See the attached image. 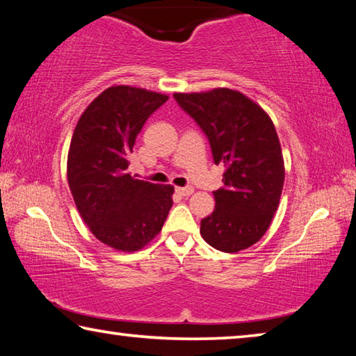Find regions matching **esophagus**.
Wrapping results in <instances>:
<instances>
[{
  "mask_svg": "<svg viewBox=\"0 0 356 356\" xmlns=\"http://www.w3.org/2000/svg\"><path fill=\"white\" fill-rule=\"evenodd\" d=\"M176 191L179 193L180 196H190V195H193V191H195V190H193L191 186H177Z\"/></svg>",
  "mask_w": 356,
  "mask_h": 356,
  "instance_id": "obj_1",
  "label": "esophagus"
}]
</instances>
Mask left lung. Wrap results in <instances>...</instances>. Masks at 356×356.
<instances>
[{"mask_svg":"<svg viewBox=\"0 0 356 356\" xmlns=\"http://www.w3.org/2000/svg\"><path fill=\"white\" fill-rule=\"evenodd\" d=\"M184 111L209 138L222 186L213 191L215 210L201 221V236L215 250L237 252L262 238L280 206L284 160L267 113L242 92L215 88L176 92Z\"/></svg>","mask_w":356,"mask_h":356,"instance_id":"obj_1","label":"left lung"}]
</instances>
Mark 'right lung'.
<instances>
[{"instance_id":"obj_1","label":"right lung","mask_w":356,"mask_h":356,"mask_svg":"<svg viewBox=\"0 0 356 356\" xmlns=\"http://www.w3.org/2000/svg\"><path fill=\"white\" fill-rule=\"evenodd\" d=\"M170 99L134 86H111L78 119L67 155L75 206L91 232L118 251L134 252L161 231L174 186L138 180L129 156L144 122Z\"/></svg>"}]
</instances>
